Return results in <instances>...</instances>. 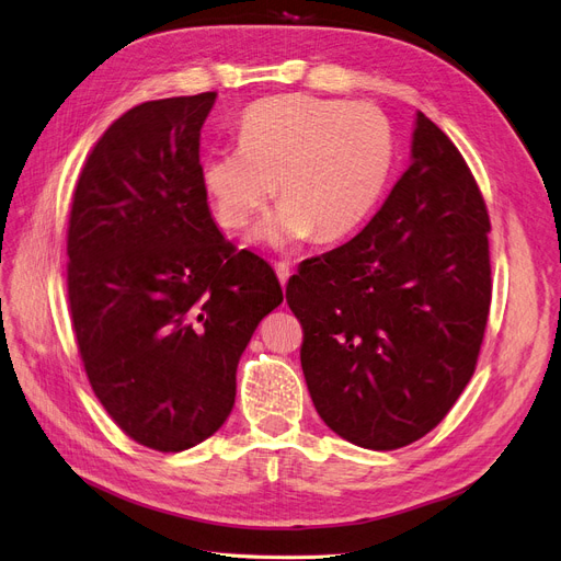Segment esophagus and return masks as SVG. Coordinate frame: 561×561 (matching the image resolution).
<instances>
[{
  "label": "esophagus",
  "instance_id": "esophagus-1",
  "mask_svg": "<svg viewBox=\"0 0 561 561\" xmlns=\"http://www.w3.org/2000/svg\"><path fill=\"white\" fill-rule=\"evenodd\" d=\"M275 273H277L279 282H282V286H284V284L288 282V277H291V265L284 263V261H279V263H275Z\"/></svg>",
  "mask_w": 561,
  "mask_h": 561
}]
</instances>
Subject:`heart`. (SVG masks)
Instances as JSON below:
<instances>
[{"label": "heart", "instance_id": "1", "mask_svg": "<svg viewBox=\"0 0 561 561\" xmlns=\"http://www.w3.org/2000/svg\"><path fill=\"white\" fill-rule=\"evenodd\" d=\"M396 145L381 111L309 94L267 96L249 106L238 148L203 161L201 180L226 231H242L277 186L282 203L259 238L282 247L340 240L377 205Z\"/></svg>", "mask_w": 561, "mask_h": 561}]
</instances>
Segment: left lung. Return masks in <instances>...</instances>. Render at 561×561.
<instances>
[{
	"mask_svg": "<svg viewBox=\"0 0 561 561\" xmlns=\"http://www.w3.org/2000/svg\"><path fill=\"white\" fill-rule=\"evenodd\" d=\"M490 217L467 161L423 113L411 165L363 231L286 284L323 423L396 450L437 427L469 383L490 312Z\"/></svg>",
	"mask_w": 561,
	"mask_h": 561,
	"instance_id": "obj_1",
	"label": "left lung"
}]
</instances>
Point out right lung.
<instances>
[{
	"label": "right lung",
	"instance_id": "right-lung-1",
	"mask_svg": "<svg viewBox=\"0 0 561 561\" xmlns=\"http://www.w3.org/2000/svg\"><path fill=\"white\" fill-rule=\"evenodd\" d=\"M215 99L145 101L115 119L69 217V307L90 386L124 434L161 453L224 425L242 351L284 300L275 270L210 215L198 148Z\"/></svg>",
	"mask_w": 561,
	"mask_h": 561
}]
</instances>
